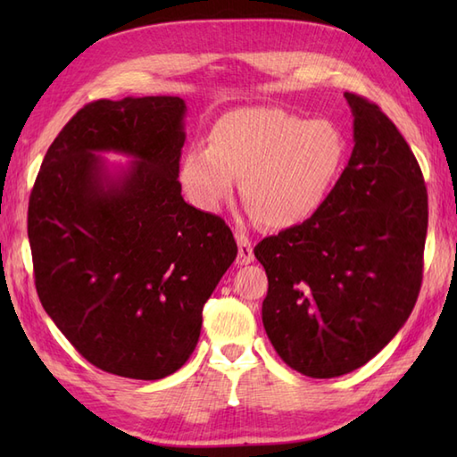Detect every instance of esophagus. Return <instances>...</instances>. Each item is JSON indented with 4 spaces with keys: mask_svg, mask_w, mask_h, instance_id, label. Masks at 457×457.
<instances>
[{
    "mask_svg": "<svg viewBox=\"0 0 457 457\" xmlns=\"http://www.w3.org/2000/svg\"><path fill=\"white\" fill-rule=\"evenodd\" d=\"M236 239H237V265H249L253 263V245H251V239L244 234V231H236Z\"/></svg>",
    "mask_w": 457,
    "mask_h": 457,
    "instance_id": "obj_1",
    "label": "esophagus"
}]
</instances>
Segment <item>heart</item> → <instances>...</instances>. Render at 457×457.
I'll list each match as a JSON object with an SVG mask.
<instances>
[{
    "instance_id": "heart-1",
    "label": "heart",
    "mask_w": 457,
    "mask_h": 457,
    "mask_svg": "<svg viewBox=\"0 0 457 457\" xmlns=\"http://www.w3.org/2000/svg\"><path fill=\"white\" fill-rule=\"evenodd\" d=\"M344 135L332 121H306L280 108L223 115L210 147L184 154L180 180L190 200L216 210L244 180V198L269 228H290L322 206L344 161Z\"/></svg>"
}]
</instances>
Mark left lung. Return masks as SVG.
Instances as JSON below:
<instances>
[{"mask_svg":"<svg viewBox=\"0 0 457 457\" xmlns=\"http://www.w3.org/2000/svg\"><path fill=\"white\" fill-rule=\"evenodd\" d=\"M353 151L312 216L255 245L263 326L280 359L314 378L365 365L409 320L422 285L428 194L419 161L377 104L345 92Z\"/></svg>","mask_w":457,"mask_h":457,"instance_id":"obj_1","label":"left lung"}]
</instances>
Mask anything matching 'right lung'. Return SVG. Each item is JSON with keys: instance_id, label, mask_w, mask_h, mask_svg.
Listing matches in <instances>:
<instances>
[{"instance_id": "right-lung-1", "label": "right lung", "mask_w": 457, "mask_h": 457, "mask_svg": "<svg viewBox=\"0 0 457 457\" xmlns=\"http://www.w3.org/2000/svg\"><path fill=\"white\" fill-rule=\"evenodd\" d=\"M184 112L177 96L84 105L29 198L38 300L105 373L154 381L187 363L202 308L237 257L228 223L180 194ZM104 150L134 162L112 178L95 154Z\"/></svg>"}]
</instances>
